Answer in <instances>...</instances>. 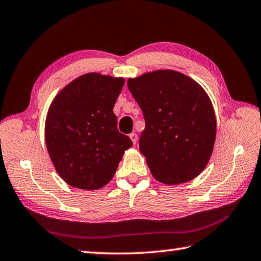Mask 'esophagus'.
<instances>
[{
  "label": "esophagus",
  "instance_id": "1",
  "mask_svg": "<svg viewBox=\"0 0 261 261\" xmlns=\"http://www.w3.org/2000/svg\"><path fill=\"white\" fill-rule=\"evenodd\" d=\"M129 137H130V139L132 140V143H134V145H136L137 144V140H138V137H137V135L136 134H131Z\"/></svg>",
  "mask_w": 261,
  "mask_h": 261
}]
</instances>
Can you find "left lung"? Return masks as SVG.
Here are the masks:
<instances>
[{
  "mask_svg": "<svg viewBox=\"0 0 261 261\" xmlns=\"http://www.w3.org/2000/svg\"><path fill=\"white\" fill-rule=\"evenodd\" d=\"M143 110L139 149L153 177L168 185L197 177L208 163L216 118L208 94L196 81L175 70H155L127 79Z\"/></svg>",
  "mask_w": 261,
  "mask_h": 261,
  "instance_id": "8db88e82",
  "label": "left lung"
}]
</instances>
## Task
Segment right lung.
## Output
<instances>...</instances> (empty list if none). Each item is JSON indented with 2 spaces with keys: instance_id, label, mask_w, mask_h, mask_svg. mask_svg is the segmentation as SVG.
Returning a JSON list of instances; mask_svg holds the SVG:
<instances>
[{
  "instance_id": "add662e5",
  "label": "right lung",
  "mask_w": 261,
  "mask_h": 261,
  "mask_svg": "<svg viewBox=\"0 0 261 261\" xmlns=\"http://www.w3.org/2000/svg\"><path fill=\"white\" fill-rule=\"evenodd\" d=\"M124 78L85 73L64 86L51 101L45 122L48 154L65 183L98 190L114 177L132 146L117 130L113 108Z\"/></svg>"
}]
</instances>
